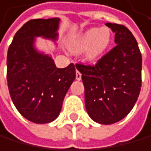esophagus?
<instances>
[{"instance_id":"1","label":"esophagus","mask_w":151,"mask_h":151,"mask_svg":"<svg viewBox=\"0 0 151 151\" xmlns=\"http://www.w3.org/2000/svg\"><path fill=\"white\" fill-rule=\"evenodd\" d=\"M76 79H77L78 81H80L81 79H82V74L79 72L78 70H76Z\"/></svg>"}]
</instances>
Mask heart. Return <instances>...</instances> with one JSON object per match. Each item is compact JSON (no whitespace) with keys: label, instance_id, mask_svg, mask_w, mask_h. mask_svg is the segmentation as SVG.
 Wrapping results in <instances>:
<instances>
[{"label":"heart","instance_id":"1","mask_svg":"<svg viewBox=\"0 0 151 151\" xmlns=\"http://www.w3.org/2000/svg\"><path fill=\"white\" fill-rule=\"evenodd\" d=\"M112 42V34L108 28H91L84 32L71 43L73 53L86 51V60L91 63L97 62L106 54Z\"/></svg>","mask_w":151,"mask_h":151}]
</instances>
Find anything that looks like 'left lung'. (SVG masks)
I'll use <instances>...</instances> for the list:
<instances>
[{"label":"left lung","mask_w":151,"mask_h":151,"mask_svg":"<svg viewBox=\"0 0 151 151\" xmlns=\"http://www.w3.org/2000/svg\"><path fill=\"white\" fill-rule=\"evenodd\" d=\"M116 46L95 65L77 64L85 87V105L95 122L112 124L124 119L136 103L142 86V55L132 32L106 23Z\"/></svg>","instance_id":"1"}]
</instances>
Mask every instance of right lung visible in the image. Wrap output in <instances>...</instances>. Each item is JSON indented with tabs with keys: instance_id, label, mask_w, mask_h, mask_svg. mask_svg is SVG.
<instances>
[{
	"instance_id": "obj_1",
	"label": "right lung",
	"mask_w": 151,
	"mask_h": 151,
	"mask_svg": "<svg viewBox=\"0 0 151 151\" xmlns=\"http://www.w3.org/2000/svg\"><path fill=\"white\" fill-rule=\"evenodd\" d=\"M60 18L35 19L15 34L7 51V86L19 113L35 123L59 116L68 88L76 77L73 63L58 68L52 57L35 48L36 37L56 42Z\"/></svg>"
}]
</instances>
